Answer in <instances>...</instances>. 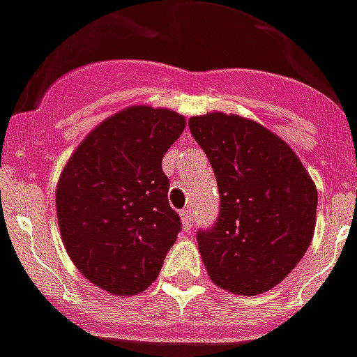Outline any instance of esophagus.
<instances>
[{
    "label": "esophagus",
    "mask_w": 357,
    "mask_h": 357,
    "mask_svg": "<svg viewBox=\"0 0 357 357\" xmlns=\"http://www.w3.org/2000/svg\"><path fill=\"white\" fill-rule=\"evenodd\" d=\"M181 218H182V225H184V229H190L191 225H193V215H191V209H182Z\"/></svg>",
    "instance_id": "esophagus-1"
}]
</instances>
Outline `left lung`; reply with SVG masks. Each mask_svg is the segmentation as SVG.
Here are the masks:
<instances>
[{"label": "left lung", "mask_w": 357, "mask_h": 357, "mask_svg": "<svg viewBox=\"0 0 357 357\" xmlns=\"http://www.w3.org/2000/svg\"><path fill=\"white\" fill-rule=\"evenodd\" d=\"M190 130L220 193L218 220L197 234L209 278L233 294L271 291L309 249L314 182L287 142L257 121L211 112L191 117Z\"/></svg>", "instance_id": "8db88e82"}]
</instances>
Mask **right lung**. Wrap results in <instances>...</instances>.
<instances>
[{"mask_svg": "<svg viewBox=\"0 0 357 357\" xmlns=\"http://www.w3.org/2000/svg\"><path fill=\"white\" fill-rule=\"evenodd\" d=\"M184 128L173 109L128 106L93 128L61 172V240L84 278L109 294L148 289L181 233L162 157Z\"/></svg>", "mask_w": 357, "mask_h": 357, "instance_id": "obj_1", "label": "right lung"}]
</instances>
